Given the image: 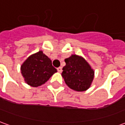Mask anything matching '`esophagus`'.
I'll use <instances>...</instances> for the list:
<instances>
[{
  "label": "esophagus",
  "instance_id": "obj_1",
  "mask_svg": "<svg viewBox=\"0 0 125 125\" xmlns=\"http://www.w3.org/2000/svg\"><path fill=\"white\" fill-rule=\"evenodd\" d=\"M57 70V71H58V72H60V73H61V72H62V67H59Z\"/></svg>",
  "mask_w": 125,
  "mask_h": 125
}]
</instances>
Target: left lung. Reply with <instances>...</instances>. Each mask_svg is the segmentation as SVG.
Segmentation results:
<instances>
[{
    "label": "left lung",
    "instance_id": "left-lung-1",
    "mask_svg": "<svg viewBox=\"0 0 125 125\" xmlns=\"http://www.w3.org/2000/svg\"><path fill=\"white\" fill-rule=\"evenodd\" d=\"M62 76L71 89L78 92L86 91L92 84L94 72L89 63L81 56L72 55L65 59Z\"/></svg>",
    "mask_w": 125,
    "mask_h": 125
}]
</instances>
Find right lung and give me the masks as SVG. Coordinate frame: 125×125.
<instances>
[{
  "instance_id": "1",
  "label": "right lung",
  "mask_w": 125,
  "mask_h": 125,
  "mask_svg": "<svg viewBox=\"0 0 125 125\" xmlns=\"http://www.w3.org/2000/svg\"><path fill=\"white\" fill-rule=\"evenodd\" d=\"M21 71L26 83L33 87L45 84L57 72L52 60L42 51L30 55L21 65Z\"/></svg>"
}]
</instances>
